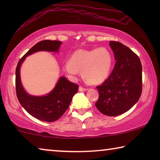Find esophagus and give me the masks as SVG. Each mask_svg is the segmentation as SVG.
<instances>
[{"label":"esophagus","instance_id":"1","mask_svg":"<svg viewBox=\"0 0 160 160\" xmlns=\"http://www.w3.org/2000/svg\"><path fill=\"white\" fill-rule=\"evenodd\" d=\"M87 88H84V87H79V88H78V90H79L80 92H83V91H86L87 90Z\"/></svg>","mask_w":160,"mask_h":160}]
</instances>
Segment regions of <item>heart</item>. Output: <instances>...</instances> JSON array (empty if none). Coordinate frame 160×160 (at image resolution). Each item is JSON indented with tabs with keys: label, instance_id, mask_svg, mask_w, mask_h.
<instances>
[{
	"label": "heart",
	"instance_id": "obj_1",
	"mask_svg": "<svg viewBox=\"0 0 160 160\" xmlns=\"http://www.w3.org/2000/svg\"><path fill=\"white\" fill-rule=\"evenodd\" d=\"M112 65V56L108 49L99 47L90 50L79 49L72 54L71 60L64 63L65 72L73 78L79 75L92 84L102 82L108 77Z\"/></svg>",
	"mask_w": 160,
	"mask_h": 160
}]
</instances>
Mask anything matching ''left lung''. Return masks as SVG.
I'll return each instance as SVG.
<instances>
[{
  "mask_svg": "<svg viewBox=\"0 0 160 160\" xmlns=\"http://www.w3.org/2000/svg\"><path fill=\"white\" fill-rule=\"evenodd\" d=\"M116 64L108 78L97 89L95 106L106 116H119L138 101L142 92V65L138 56L118 41H111Z\"/></svg>",
  "mask_w": 160,
  "mask_h": 160,
  "instance_id": "obj_1",
  "label": "left lung"
}]
</instances>
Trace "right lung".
<instances>
[{
    "mask_svg": "<svg viewBox=\"0 0 160 160\" xmlns=\"http://www.w3.org/2000/svg\"><path fill=\"white\" fill-rule=\"evenodd\" d=\"M60 41L44 40L34 45L17 64L16 68V93L21 106L28 113L37 119L52 122L63 115L71 103L73 95L78 92V85L73 84L65 77H60L53 90L44 96H32L26 92L20 80V66L26 57L38 51L58 52Z\"/></svg>",
    "mask_w": 160,
    "mask_h": 160,
    "instance_id": "add662e5",
    "label": "right lung"
}]
</instances>
